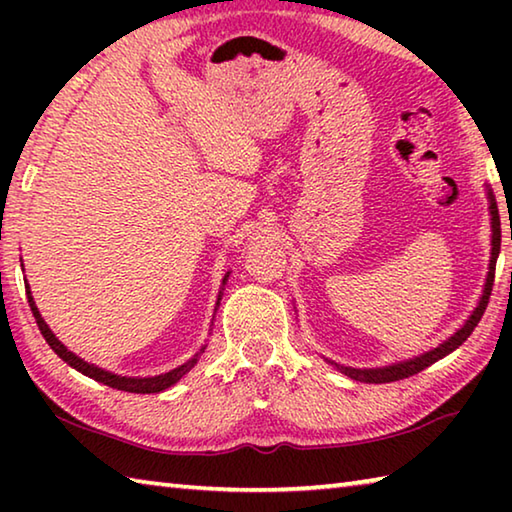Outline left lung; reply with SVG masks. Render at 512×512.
Returning <instances> with one entry per match:
<instances>
[{
	"label": "left lung",
	"instance_id": "1",
	"mask_svg": "<svg viewBox=\"0 0 512 512\" xmlns=\"http://www.w3.org/2000/svg\"><path fill=\"white\" fill-rule=\"evenodd\" d=\"M488 198H490V216H492V257H490V268H488V277H485V287H483V296L479 300V305L472 311V316L465 320V325L461 329L449 336L445 343H440L438 348H433L429 352L420 354V357H413L409 361H400L393 363V366H384V368H350V366H341V363L329 361L336 370H341L343 375H348L350 379L357 381H366V384H388V381H400L411 375H418L420 370L429 368L431 363H436L438 359L447 357L449 352H454L458 345H463L467 341V336L474 332V327L479 325V320L483 316L485 307H488L490 293H492V282H495V266H497V257H499V248H501V221H499V210H497V201L492 192L488 189Z\"/></svg>",
	"mask_w": 512,
	"mask_h": 512
}]
</instances>
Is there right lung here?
Wrapping results in <instances>:
<instances>
[{
	"label": "right lung",
	"mask_w": 512,
	"mask_h": 512,
	"mask_svg": "<svg viewBox=\"0 0 512 512\" xmlns=\"http://www.w3.org/2000/svg\"><path fill=\"white\" fill-rule=\"evenodd\" d=\"M228 277H230V273H225L221 287H225ZM221 296H223V291H219V298H216V307H219ZM27 298H29V307L33 311V318H36V323L40 327V334L45 336V341L49 343V348L54 350L58 357L67 363V366H72L74 370L83 372L85 377L99 381V384H106L110 388H117V391H126V393H160V391H167L169 386H173V384H176V381L183 379L187 372L196 366L198 359H201V354L205 352V345H203V348L198 350L187 363H183V366L173 368L169 372H164V375H155V377H121V375H115V372L94 366V363L83 361L81 357H76L74 352H69L65 345L56 339V334L51 332L49 325L45 323V318L40 316V311L36 307V302H33V296H31V291H29V284H27ZM216 307H214V311H216Z\"/></svg>",
	"instance_id": "1"
}]
</instances>
